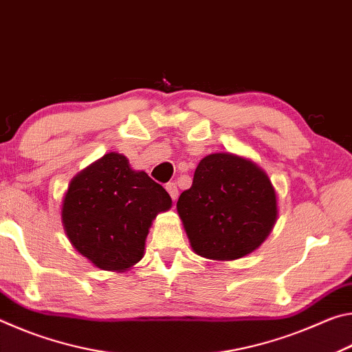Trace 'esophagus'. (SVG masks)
<instances>
[{
  "label": "esophagus",
  "instance_id": "obj_1",
  "mask_svg": "<svg viewBox=\"0 0 352 352\" xmlns=\"http://www.w3.org/2000/svg\"><path fill=\"white\" fill-rule=\"evenodd\" d=\"M166 190H168V192H169L172 200L175 201L178 199V188H177V184L174 182H170V183L166 184Z\"/></svg>",
  "mask_w": 352,
  "mask_h": 352
}]
</instances>
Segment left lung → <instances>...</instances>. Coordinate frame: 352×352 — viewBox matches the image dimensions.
Returning <instances> with one entry per match:
<instances>
[{"label":"left lung","instance_id":"obj_1","mask_svg":"<svg viewBox=\"0 0 352 352\" xmlns=\"http://www.w3.org/2000/svg\"><path fill=\"white\" fill-rule=\"evenodd\" d=\"M177 210L194 252L219 261L242 258L258 248L278 214L275 189L265 172L233 153L201 160Z\"/></svg>","mask_w":352,"mask_h":352}]
</instances>
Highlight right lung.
Segmentation results:
<instances>
[{
	"mask_svg": "<svg viewBox=\"0 0 352 352\" xmlns=\"http://www.w3.org/2000/svg\"><path fill=\"white\" fill-rule=\"evenodd\" d=\"M170 204L162 184L111 152L71 182L62 220L82 256L102 270H126L142 258L148 226Z\"/></svg>",
	"mask_w": 352,
	"mask_h": 352,
	"instance_id": "obj_1",
	"label": "right lung"
}]
</instances>
